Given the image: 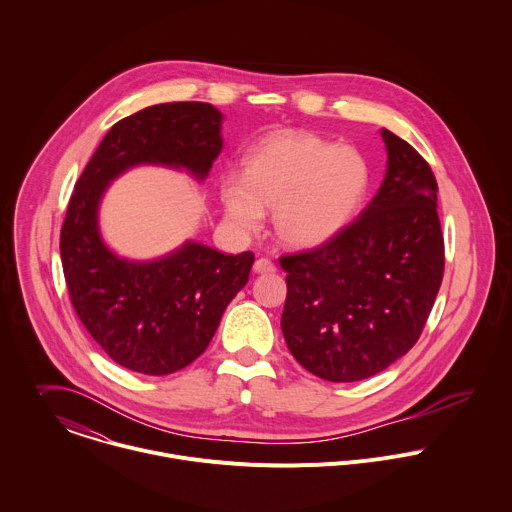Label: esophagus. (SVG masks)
Here are the masks:
<instances>
[{
    "label": "esophagus",
    "instance_id": "34e87169",
    "mask_svg": "<svg viewBox=\"0 0 512 512\" xmlns=\"http://www.w3.org/2000/svg\"><path fill=\"white\" fill-rule=\"evenodd\" d=\"M253 271H255V273H273V271H275V265H273L267 257H261V259L255 261Z\"/></svg>",
    "mask_w": 512,
    "mask_h": 512
}]
</instances>
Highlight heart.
I'll use <instances>...</instances> for the list:
<instances>
[{"label":"heart","mask_w":512,"mask_h":512,"mask_svg":"<svg viewBox=\"0 0 512 512\" xmlns=\"http://www.w3.org/2000/svg\"><path fill=\"white\" fill-rule=\"evenodd\" d=\"M366 164L348 148L279 134L257 148L241 178L221 182V202L239 231H255L275 209V231L291 247H316L344 227L366 188Z\"/></svg>","instance_id":"b5f03b06"}]
</instances>
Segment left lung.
<instances>
[{"label":"left lung","mask_w":512,"mask_h":512,"mask_svg":"<svg viewBox=\"0 0 512 512\" xmlns=\"http://www.w3.org/2000/svg\"><path fill=\"white\" fill-rule=\"evenodd\" d=\"M382 138L388 170L372 202L322 245L279 259L285 342L328 382L366 380L402 358L443 281L435 176L406 140L386 128Z\"/></svg>","instance_id":"left-lung-1"}]
</instances>
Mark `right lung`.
<instances>
[{
  "label": "right lung",
  "instance_id": "obj_1",
  "mask_svg": "<svg viewBox=\"0 0 512 512\" xmlns=\"http://www.w3.org/2000/svg\"><path fill=\"white\" fill-rule=\"evenodd\" d=\"M221 112L207 103L148 106L118 120L69 200L61 261L77 316L122 368L166 376L192 364L223 310L247 285L255 255H223L198 241L152 261L114 255L99 233L106 186L138 164L186 168L204 180L221 152Z\"/></svg>",
  "mask_w": 512,
  "mask_h": 512
}]
</instances>
